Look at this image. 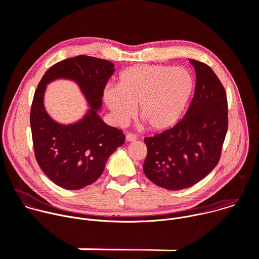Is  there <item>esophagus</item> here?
<instances>
[{"instance_id":"1","label":"esophagus","mask_w":259,"mask_h":259,"mask_svg":"<svg viewBox=\"0 0 259 259\" xmlns=\"http://www.w3.org/2000/svg\"><path fill=\"white\" fill-rule=\"evenodd\" d=\"M136 140V136L133 134H127L126 135V141L130 142V141H135Z\"/></svg>"}]
</instances>
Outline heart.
<instances>
[{
  "label": "heart",
  "mask_w": 259,
  "mask_h": 259,
  "mask_svg": "<svg viewBox=\"0 0 259 259\" xmlns=\"http://www.w3.org/2000/svg\"><path fill=\"white\" fill-rule=\"evenodd\" d=\"M195 81L184 67L136 64L125 69L118 86H107L103 99L115 121L125 123L139 105V116L152 131L173 127L192 97Z\"/></svg>",
  "instance_id": "b5f03b06"
}]
</instances>
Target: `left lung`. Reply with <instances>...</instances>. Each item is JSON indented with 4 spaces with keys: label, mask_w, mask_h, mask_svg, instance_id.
Wrapping results in <instances>:
<instances>
[{
    "label": "left lung",
    "mask_w": 259,
    "mask_h": 259,
    "mask_svg": "<svg viewBox=\"0 0 259 259\" xmlns=\"http://www.w3.org/2000/svg\"><path fill=\"white\" fill-rule=\"evenodd\" d=\"M196 70L191 105L172 128L144 138L145 176L170 191L191 188L218 164L228 132L226 90L207 64L190 59Z\"/></svg>",
    "instance_id": "obj_1"
}]
</instances>
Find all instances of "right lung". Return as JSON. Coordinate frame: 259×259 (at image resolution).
I'll use <instances>...</instances> for the list:
<instances>
[{
  "instance_id": "obj_1",
  "label": "right lung",
  "mask_w": 259,
  "mask_h": 259,
  "mask_svg": "<svg viewBox=\"0 0 259 259\" xmlns=\"http://www.w3.org/2000/svg\"><path fill=\"white\" fill-rule=\"evenodd\" d=\"M105 59L79 55L51 66L34 91L30 108V128L34 156L41 169L58 187L80 190L96 181L106 161L125 142L123 132L106 125L98 116L103 89L115 71ZM57 78L76 81L91 108L73 124L55 122L46 112L44 93Z\"/></svg>"
}]
</instances>
